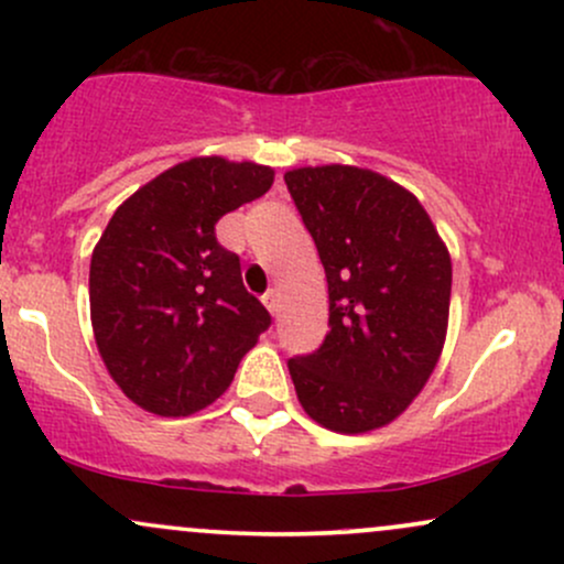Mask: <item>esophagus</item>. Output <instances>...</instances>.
Segmentation results:
<instances>
[{
    "mask_svg": "<svg viewBox=\"0 0 564 564\" xmlns=\"http://www.w3.org/2000/svg\"><path fill=\"white\" fill-rule=\"evenodd\" d=\"M262 302H264V307L270 310V313L278 315V307H281V296H278V289H270V291H264Z\"/></svg>",
    "mask_w": 564,
    "mask_h": 564,
    "instance_id": "obj_1",
    "label": "esophagus"
}]
</instances>
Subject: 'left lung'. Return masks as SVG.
I'll list each match as a JSON object with an SVG mask.
<instances>
[{
  "instance_id": "1",
  "label": "left lung",
  "mask_w": 564,
  "mask_h": 564,
  "mask_svg": "<svg viewBox=\"0 0 564 564\" xmlns=\"http://www.w3.org/2000/svg\"><path fill=\"white\" fill-rule=\"evenodd\" d=\"M326 270L323 345L289 360L310 419L358 435L390 424L443 352L451 254L413 193L358 166L283 174Z\"/></svg>"
}]
</instances>
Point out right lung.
<instances>
[{
	"label": "right lung",
	"mask_w": 564,
	"mask_h": 564,
	"mask_svg": "<svg viewBox=\"0 0 564 564\" xmlns=\"http://www.w3.org/2000/svg\"><path fill=\"white\" fill-rule=\"evenodd\" d=\"M273 170L200 156L132 193L89 264V313L100 358L132 403L191 416L230 387L270 313L246 291L238 254L215 225L264 196Z\"/></svg>",
	"instance_id": "right-lung-1"
}]
</instances>
